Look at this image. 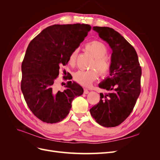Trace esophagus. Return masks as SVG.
I'll return each instance as SVG.
<instances>
[{
	"label": "esophagus",
	"mask_w": 160,
	"mask_h": 160,
	"mask_svg": "<svg viewBox=\"0 0 160 160\" xmlns=\"http://www.w3.org/2000/svg\"><path fill=\"white\" fill-rule=\"evenodd\" d=\"M84 93L85 94H88L89 93V90L88 89H84Z\"/></svg>",
	"instance_id": "1"
}]
</instances>
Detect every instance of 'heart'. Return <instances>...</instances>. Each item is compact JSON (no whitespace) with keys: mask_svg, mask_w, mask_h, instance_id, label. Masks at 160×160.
Returning a JSON list of instances; mask_svg holds the SVG:
<instances>
[{"mask_svg":"<svg viewBox=\"0 0 160 160\" xmlns=\"http://www.w3.org/2000/svg\"><path fill=\"white\" fill-rule=\"evenodd\" d=\"M85 49L95 57V61L92 64L91 68L98 69L101 75L105 76L108 75L110 71L111 65L105 57L108 54L107 47L102 42L93 41L86 44ZM77 53V49H74L71 52L69 57V63L70 65H73L75 64ZM97 70L95 69L88 71L79 70L73 74V79L79 84L88 87L98 78L99 72Z\"/></svg>","mask_w":160,"mask_h":160,"instance_id":"obj_1","label":"heart"}]
</instances>
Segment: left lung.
<instances>
[{"instance_id": "8db88e82", "label": "left lung", "mask_w": 160, "mask_h": 160, "mask_svg": "<svg viewBox=\"0 0 160 160\" xmlns=\"http://www.w3.org/2000/svg\"><path fill=\"white\" fill-rule=\"evenodd\" d=\"M112 49L109 76L99 84L108 93H100L99 102L90 109L97 123L106 128L118 126L132 112L141 92L142 69L136 51L113 28L93 27Z\"/></svg>"}]
</instances>
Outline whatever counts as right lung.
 <instances>
[{
	"instance_id": "right-lung-1",
	"label": "right lung",
	"mask_w": 160,
	"mask_h": 160,
	"mask_svg": "<svg viewBox=\"0 0 160 160\" xmlns=\"http://www.w3.org/2000/svg\"><path fill=\"white\" fill-rule=\"evenodd\" d=\"M91 28L86 24L54 25L43 29L28 45L21 65V88L28 107L43 122H61L69 114L73 99L83 93L75 81H67L63 91H57L55 83L60 67L67 64L71 52ZM71 79L70 73L65 78Z\"/></svg>"
}]
</instances>
